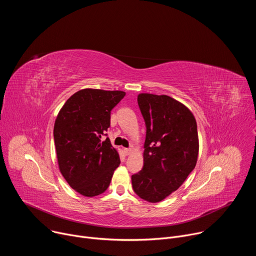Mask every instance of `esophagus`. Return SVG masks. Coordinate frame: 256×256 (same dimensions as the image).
Wrapping results in <instances>:
<instances>
[{"label":"esophagus","mask_w":256,"mask_h":256,"mask_svg":"<svg viewBox=\"0 0 256 256\" xmlns=\"http://www.w3.org/2000/svg\"><path fill=\"white\" fill-rule=\"evenodd\" d=\"M124 153H126V155H130L132 153V148H126V149H124Z\"/></svg>","instance_id":"34e87169"}]
</instances>
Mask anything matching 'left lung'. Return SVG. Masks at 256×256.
Wrapping results in <instances>:
<instances>
[{"instance_id": "1", "label": "left lung", "mask_w": 256, "mask_h": 256, "mask_svg": "<svg viewBox=\"0 0 256 256\" xmlns=\"http://www.w3.org/2000/svg\"><path fill=\"white\" fill-rule=\"evenodd\" d=\"M138 104L147 132L144 166L132 175V184L140 198L158 202L177 190L196 165V120L184 104L167 95L140 93Z\"/></svg>"}]
</instances>
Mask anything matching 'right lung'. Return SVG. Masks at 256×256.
I'll list each match as a JSON object with an SVG mask.
<instances>
[{
    "label": "right lung",
    "instance_id": "1",
    "mask_svg": "<svg viewBox=\"0 0 256 256\" xmlns=\"http://www.w3.org/2000/svg\"><path fill=\"white\" fill-rule=\"evenodd\" d=\"M124 91L82 89L60 108L54 138L60 173L80 194H103L120 166L118 152L110 140H102L110 126V112L124 97Z\"/></svg>",
    "mask_w": 256,
    "mask_h": 256
}]
</instances>
